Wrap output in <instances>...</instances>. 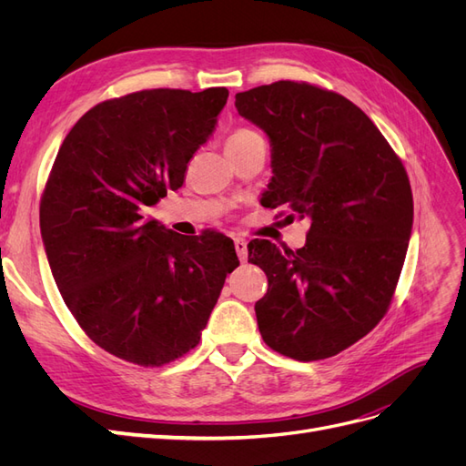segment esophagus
Instances as JSON below:
<instances>
[{
    "label": "esophagus",
    "instance_id": "1",
    "mask_svg": "<svg viewBox=\"0 0 466 466\" xmlns=\"http://www.w3.org/2000/svg\"><path fill=\"white\" fill-rule=\"evenodd\" d=\"M233 243H235V250H237L238 260L247 262V258H248V248H247V241H245V238H243V237H235Z\"/></svg>",
    "mask_w": 466,
    "mask_h": 466
}]
</instances>
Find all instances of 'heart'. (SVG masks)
Segmentation results:
<instances>
[{"instance_id":"1","label":"heart","mask_w":466,"mask_h":466,"mask_svg":"<svg viewBox=\"0 0 466 466\" xmlns=\"http://www.w3.org/2000/svg\"><path fill=\"white\" fill-rule=\"evenodd\" d=\"M255 137H260V134H258L257 130L247 128V126H241V128H235V130L229 134V137H228V147L247 144V142H250V139H255Z\"/></svg>"}]
</instances>
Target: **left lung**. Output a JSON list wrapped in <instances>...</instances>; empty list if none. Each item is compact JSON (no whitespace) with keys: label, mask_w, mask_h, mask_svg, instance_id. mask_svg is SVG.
Returning <instances> with one entry per match:
<instances>
[{"label":"left lung","mask_w":466,"mask_h":466,"mask_svg":"<svg viewBox=\"0 0 466 466\" xmlns=\"http://www.w3.org/2000/svg\"><path fill=\"white\" fill-rule=\"evenodd\" d=\"M235 106L270 137L264 206L311 219L298 250L248 243V262L268 278L258 330L281 356L332 358L371 332L392 301L414 219L406 168L370 116L334 91L276 81L237 93Z\"/></svg>","instance_id":"obj_1"}]
</instances>
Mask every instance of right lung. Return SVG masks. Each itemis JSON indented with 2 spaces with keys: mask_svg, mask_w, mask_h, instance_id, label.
<instances>
[{
  "mask_svg": "<svg viewBox=\"0 0 466 466\" xmlns=\"http://www.w3.org/2000/svg\"><path fill=\"white\" fill-rule=\"evenodd\" d=\"M228 96L209 87L108 98L56 155L40 200L52 276L83 332L124 361L159 368L198 346L238 266L225 235L182 237L142 216L182 187Z\"/></svg>",
  "mask_w": 466,
  "mask_h": 466,
  "instance_id": "obj_1",
  "label": "right lung"
}]
</instances>
